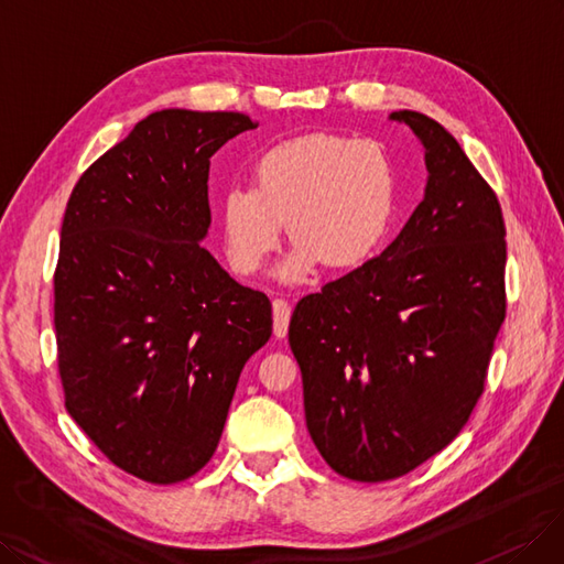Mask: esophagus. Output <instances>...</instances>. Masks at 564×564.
I'll list each match as a JSON object with an SVG mask.
<instances>
[{"instance_id": "esophagus-1", "label": "esophagus", "mask_w": 564, "mask_h": 564, "mask_svg": "<svg viewBox=\"0 0 564 564\" xmlns=\"http://www.w3.org/2000/svg\"><path fill=\"white\" fill-rule=\"evenodd\" d=\"M290 323V302L288 300H274V335L285 337Z\"/></svg>"}]
</instances>
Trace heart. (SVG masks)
<instances>
[{"label": "heart", "mask_w": 564, "mask_h": 564, "mask_svg": "<svg viewBox=\"0 0 564 564\" xmlns=\"http://www.w3.org/2000/svg\"><path fill=\"white\" fill-rule=\"evenodd\" d=\"M393 206L395 175L379 144L328 133L285 140L256 161L252 187L225 192V256L239 276L258 274L288 220L297 241L279 269L283 279H302L318 262L351 269L384 239Z\"/></svg>", "instance_id": "heart-1"}]
</instances>
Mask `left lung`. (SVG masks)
<instances>
[{"label": "left lung", "mask_w": 564, "mask_h": 564, "mask_svg": "<svg viewBox=\"0 0 564 564\" xmlns=\"http://www.w3.org/2000/svg\"><path fill=\"white\" fill-rule=\"evenodd\" d=\"M429 183L377 258L297 302L288 341L306 429L335 474L384 482L457 438L506 318L499 198L438 121L401 110Z\"/></svg>", "instance_id": "left-lung-1"}]
</instances>
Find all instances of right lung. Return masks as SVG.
<instances>
[{
    "label": "right lung",
    "mask_w": 564,
    "mask_h": 564,
    "mask_svg": "<svg viewBox=\"0 0 564 564\" xmlns=\"http://www.w3.org/2000/svg\"><path fill=\"white\" fill-rule=\"evenodd\" d=\"M256 126L241 112H154L69 194L53 274L65 408L144 482L210 462L246 360L271 337L269 297L198 243L210 156Z\"/></svg>",
    "instance_id": "right-lung-1"
}]
</instances>
